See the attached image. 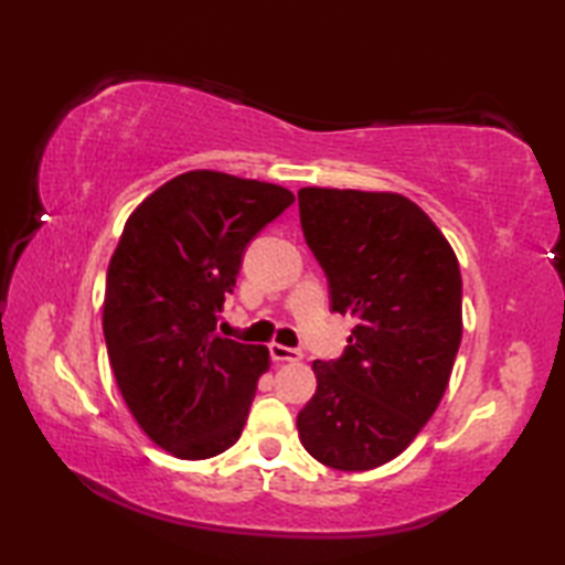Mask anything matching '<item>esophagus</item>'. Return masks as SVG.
Returning a JSON list of instances; mask_svg holds the SVG:
<instances>
[{
    "label": "esophagus",
    "mask_w": 565,
    "mask_h": 565,
    "mask_svg": "<svg viewBox=\"0 0 565 565\" xmlns=\"http://www.w3.org/2000/svg\"><path fill=\"white\" fill-rule=\"evenodd\" d=\"M271 359L274 361H291V363H296V361H301V351H296V349H289V347H281V343H271Z\"/></svg>",
    "instance_id": "obj_1"
}]
</instances>
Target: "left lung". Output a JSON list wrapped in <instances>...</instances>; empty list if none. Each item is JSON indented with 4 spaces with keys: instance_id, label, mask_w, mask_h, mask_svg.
<instances>
[{
    "instance_id": "8db88e82",
    "label": "left lung",
    "mask_w": 565,
    "mask_h": 565,
    "mask_svg": "<svg viewBox=\"0 0 565 565\" xmlns=\"http://www.w3.org/2000/svg\"><path fill=\"white\" fill-rule=\"evenodd\" d=\"M299 216L331 311L356 327L339 361H313L317 394L296 428L323 466L371 471L406 451L446 394L463 333L458 259L394 191L303 186Z\"/></svg>"
}]
</instances>
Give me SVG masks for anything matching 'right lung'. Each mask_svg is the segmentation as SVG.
Wrapping results in <instances>:
<instances>
[{"label":"right lung","instance_id":"add662e5","mask_svg":"<svg viewBox=\"0 0 565 565\" xmlns=\"http://www.w3.org/2000/svg\"><path fill=\"white\" fill-rule=\"evenodd\" d=\"M294 204L289 189L196 169L129 214L114 248L102 327L109 363L141 431L202 461L244 431L269 349L216 333L246 244Z\"/></svg>","mask_w":565,"mask_h":565}]
</instances>
